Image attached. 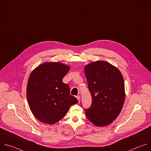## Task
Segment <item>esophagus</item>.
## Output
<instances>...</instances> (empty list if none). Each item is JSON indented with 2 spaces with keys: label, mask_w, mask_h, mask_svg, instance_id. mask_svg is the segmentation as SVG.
<instances>
[{
  "label": "esophagus",
  "mask_w": 151,
  "mask_h": 151,
  "mask_svg": "<svg viewBox=\"0 0 151 151\" xmlns=\"http://www.w3.org/2000/svg\"><path fill=\"white\" fill-rule=\"evenodd\" d=\"M76 99H77L79 101H80V96H76Z\"/></svg>",
  "instance_id": "obj_1"
}]
</instances>
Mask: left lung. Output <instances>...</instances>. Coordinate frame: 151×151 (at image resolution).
I'll return each mask as SVG.
<instances>
[{"mask_svg":"<svg viewBox=\"0 0 151 151\" xmlns=\"http://www.w3.org/2000/svg\"><path fill=\"white\" fill-rule=\"evenodd\" d=\"M85 74L92 97L87 118L95 125L110 124L120 114L125 100V86L120 71L111 64L97 61L85 66Z\"/></svg>","mask_w":151,"mask_h":151,"instance_id":"1","label":"left lung"}]
</instances>
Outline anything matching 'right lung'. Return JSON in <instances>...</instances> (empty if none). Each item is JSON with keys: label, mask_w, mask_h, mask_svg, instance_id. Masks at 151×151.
<instances>
[{"label": "right lung", "mask_w": 151, "mask_h": 151, "mask_svg": "<svg viewBox=\"0 0 151 151\" xmlns=\"http://www.w3.org/2000/svg\"><path fill=\"white\" fill-rule=\"evenodd\" d=\"M69 69L66 64L45 62L30 75L27 99L32 114L40 122L55 124L66 115L72 105L78 102L70 95L69 85L63 82Z\"/></svg>", "instance_id": "right-lung-1"}]
</instances>
